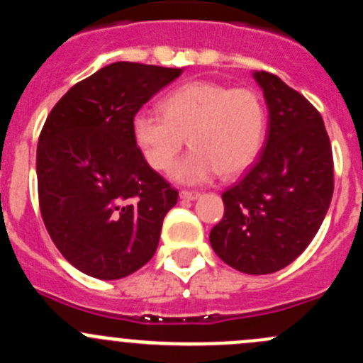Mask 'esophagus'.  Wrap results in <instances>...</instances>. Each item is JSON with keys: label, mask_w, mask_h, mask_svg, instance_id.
I'll return each mask as SVG.
<instances>
[{"label": "esophagus", "mask_w": 363, "mask_h": 363, "mask_svg": "<svg viewBox=\"0 0 363 363\" xmlns=\"http://www.w3.org/2000/svg\"><path fill=\"white\" fill-rule=\"evenodd\" d=\"M179 196H181V200H188V202H193V200H196L200 196L199 191H188V189H182L181 193H179Z\"/></svg>", "instance_id": "34e87169"}]
</instances>
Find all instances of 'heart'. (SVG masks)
Here are the masks:
<instances>
[{"mask_svg": "<svg viewBox=\"0 0 363 363\" xmlns=\"http://www.w3.org/2000/svg\"><path fill=\"white\" fill-rule=\"evenodd\" d=\"M161 113L138 111L131 135L147 164L164 170L181 152L186 137L193 151L172 167V177L199 184L221 172L233 177L255 163L267 135V111L251 87L195 80L172 89Z\"/></svg>", "mask_w": 363, "mask_h": 363, "instance_id": "obj_1", "label": "heart"}]
</instances>
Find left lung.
Instances as JSON below:
<instances>
[{
	"label": "left lung",
	"mask_w": 363,
	"mask_h": 363,
	"mask_svg": "<svg viewBox=\"0 0 363 363\" xmlns=\"http://www.w3.org/2000/svg\"><path fill=\"white\" fill-rule=\"evenodd\" d=\"M252 77L269 108L265 144L223 193L225 216L208 240L230 267L262 276L290 265L318 233L334 193V158L320 112L274 73Z\"/></svg>",
	"instance_id": "1"
}]
</instances>
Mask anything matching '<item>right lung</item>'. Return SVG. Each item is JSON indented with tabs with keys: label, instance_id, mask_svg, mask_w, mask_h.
I'll list each match as a JSON object with an SVG mask.
<instances>
[{
	"label": "right lung",
	"instance_id": "obj_1",
	"mask_svg": "<svg viewBox=\"0 0 363 363\" xmlns=\"http://www.w3.org/2000/svg\"><path fill=\"white\" fill-rule=\"evenodd\" d=\"M181 73L117 61L75 84L43 124L40 212L61 255L87 276L121 279L155 256L179 193L144 160L131 117Z\"/></svg>",
	"mask_w": 363,
	"mask_h": 363
}]
</instances>
